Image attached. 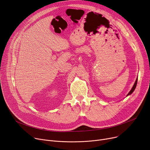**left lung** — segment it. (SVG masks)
Segmentation results:
<instances>
[{"label": "left lung", "instance_id": "8db88e82", "mask_svg": "<svg viewBox=\"0 0 150 150\" xmlns=\"http://www.w3.org/2000/svg\"><path fill=\"white\" fill-rule=\"evenodd\" d=\"M99 16H100V14H99ZM137 79L136 80V82H135V83H134V85H133V88H132L131 90H130V91L128 93V94H127V96H128L130 95L131 94L133 93V92L134 91V90H135V88H136V85H137Z\"/></svg>", "mask_w": 150, "mask_h": 150}]
</instances>
